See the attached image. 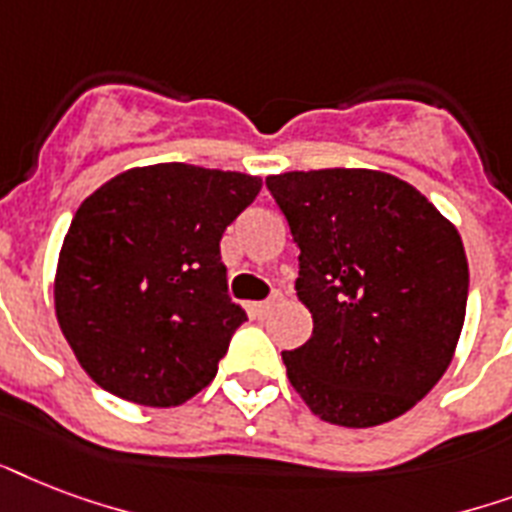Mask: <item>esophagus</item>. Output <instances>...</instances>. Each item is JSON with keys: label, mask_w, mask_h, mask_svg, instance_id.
<instances>
[{"label": "esophagus", "mask_w": 512, "mask_h": 512, "mask_svg": "<svg viewBox=\"0 0 512 512\" xmlns=\"http://www.w3.org/2000/svg\"><path fill=\"white\" fill-rule=\"evenodd\" d=\"M277 299H280V293H272L269 299L256 301V304H253V315H256V318H267L269 312H272V307L277 304Z\"/></svg>", "instance_id": "esophagus-1"}]
</instances>
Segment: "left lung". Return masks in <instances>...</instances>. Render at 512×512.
Wrapping results in <instances>:
<instances>
[{"instance_id": "8db88e82", "label": "left lung", "mask_w": 512, "mask_h": 512, "mask_svg": "<svg viewBox=\"0 0 512 512\" xmlns=\"http://www.w3.org/2000/svg\"><path fill=\"white\" fill-rule=\"evenodd\" d=\"M267 189L299 245L296 291L315 323L283 352L293 390L331 425L406 414L449 368L465 323L459 232L379 170H293Z\"/></svg>"}]
</instances>
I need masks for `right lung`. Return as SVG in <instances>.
I'll return each instance as SVG.
<instances>
[{"instance_id": "1", "label": "right lung", "mask_w": 512, "mask_h": 512, "mask_svg": "<svg viewBox=\"0 0 512 512\" xmlns=\"http://www.w3.org/2000/svg\"><path fill=\"white\" fill-rule=\"evenodd\" d=\"M261 178L162 162L125 170L74 213L55 315L90 379L141 406H181L213 382L248 315L232 301L224 229Z\"/></svg>"}]
</instances>
